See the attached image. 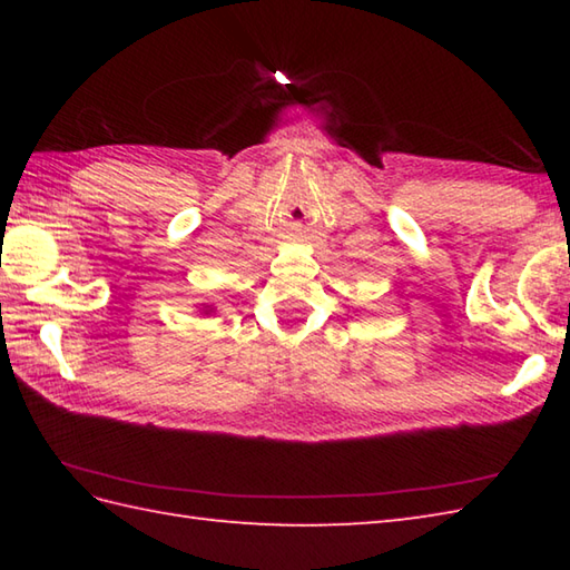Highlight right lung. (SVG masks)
Wrapping results in <instances>:
<instances>
[{"label": "right lung", "mask_w": 570, "mask_h": 570, "mask_svg": "<svg viewBox=\"0 0 570 570\" xmlns=\"http://www.w3.org/2000/svg\"><path fill=\"white\" fill-rule=\"evenodd\" d=\"M200 313H203V316H213L215 308H213V306H208V304H200Z\"/></svg>", "instance_id": "1"}]
</instances>
